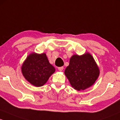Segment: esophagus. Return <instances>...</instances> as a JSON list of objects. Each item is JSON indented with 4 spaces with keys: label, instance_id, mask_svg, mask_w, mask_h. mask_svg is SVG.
<instances>
[{
    "label": "esophagus",
    "instance_id": "esophagus-1",
    "mask_svg": "<svg viewBox=\"0 0 120 120\" xmlns=\"http://www.w3.org/2000/svg\"><path fill=\"white\" fill-rule=\"evenodd\" d=\"M58 69L59 71H62L63 69H64V67H63V66H62V67H59Z\"/></svg>",
    "mask_w": 120,
    "mask_h": 120
}]
</instances>
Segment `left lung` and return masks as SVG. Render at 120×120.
<instances>
[{"label": "left lung", "mask_w": 120, "mask_h": 120, "mask_svg": "<svg viewBox=\"0 0 120 120\" xmlns=\"http://www.w3.org/2000/svg\"><path fill=\"white\" fill-rule=\"evenodd\" d=\"M65 74L70 84L77 91L84 90L92 86L99 75V70L92 55H74L70 59Z\"/></svg>", "instance_id": "8db88e82"}]
</instances>
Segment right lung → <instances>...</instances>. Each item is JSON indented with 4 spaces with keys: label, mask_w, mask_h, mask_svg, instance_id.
<instances>
[{
    "label": "right lung",
    "mask_w": 120,
    "mask_h": 120,
    "mask_svg": "<svg viewBox=\"0 0 120 120\" xmlns=\"http://www.w3.org/2000/svg\"><path fill=\"white\" fill-rule=\"evenodd\" d=\"M55 68L49 63L45 54L29 55L22 66L25 78L36 87L43 86L54 73Z\"/></svg>",
    "instance_id": "1"
}]
</instances>
